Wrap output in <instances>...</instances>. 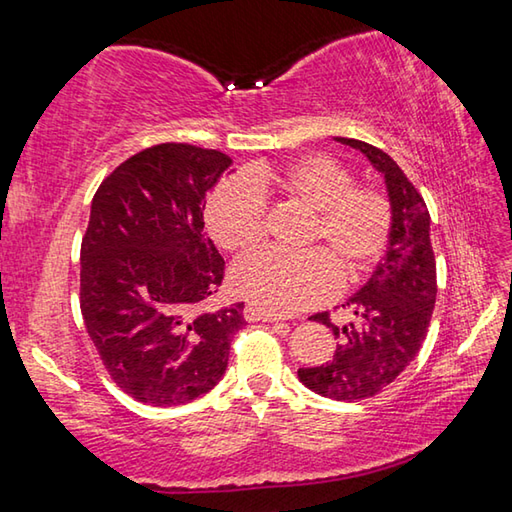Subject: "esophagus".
<instances>
[{
  "mask_svg": "<svg viewBox=\"0 0 512 512\" xmlns=\"http://www.w3.org/2000/svg\"><path fill=\"white\" fill-rule=\"evenodd\" d=\"M244 318L248 320V323H257V320H262V323H280V320H284L280 314H273V311L259 309L255 305H248L244 309Z\"/></svg>",
  "mask_w": 512,
  "mask_h": 512,
  "instance_id": "esophagus-1",
  "label": "esophagus"
}]
</instances>
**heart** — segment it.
Instances as JSON below:
<instances>
[{
	"label": "heart",
	"mask_w": 512,
	"mask_h": 512,
	"mask_svg": "<svg viewBox=\"0 0 512 512\" xmlns=\"http://www.w3.org/2000/svg\"><path fill=\"white\" fill-rule=\"evenodd\" d=\"M266 198L309 214L300 250L287 257L259 253L230 273L237 296L273 314L316 307L375 271L393 228V207L377 187L352 185V173L329 155H305L284 169L253 167L214 189L205 223L223 250L246 255L262 244Z\"/></svg>",
	"instance_id": "1"
}]
</instances>
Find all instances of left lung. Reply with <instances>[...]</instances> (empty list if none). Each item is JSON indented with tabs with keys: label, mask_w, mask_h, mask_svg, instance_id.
<instances>
[{
	"label": "left lung",
	"mask_w": 512,
	"mask_h": 512,
	"mask_svg": "<svg viewBox=\"0 0 512 512\" xmlns=\"http://www.w3.org/2000/svg\"><path fill=\"white\" fill-rule=\"evenodd\" d=\"M336 142L361 151L384 173L393 228L375 273L341 305L350 314L348 323H332L329 311L311 316L332 329L336 350L332 361L300 368L298 377L318 395L359 402L391 384L420 352L436 305V257L427 203L391 155L350 137H336Z\"/></svg>",
	"instance_id": "8db88e82"
}]
</instances>
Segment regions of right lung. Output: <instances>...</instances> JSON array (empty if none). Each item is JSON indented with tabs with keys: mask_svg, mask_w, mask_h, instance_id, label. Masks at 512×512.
Segmentation results:
<instances>
[{
	"mask_svg": "<svg viewBox=\"0 0 512 512\" xmlns=\"http://www.w3.org/2000/svg\"><path fill=\"white\" fill-rule=\"evenodd\" d=\"M232 160L155 144L99 185L81 241V314L110 379L133 400L185 404L219 384L244 302L198 311L225 262L205 235V198Z\"/></svg>",
	"mask_w": 512,
	"mask_h": 512,
	"instance_id": "1",
	"label": "right lung"
}]
</instances>
